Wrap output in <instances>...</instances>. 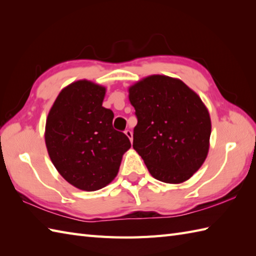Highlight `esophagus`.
Returning <instances> with one entry per match:
<instances>
[{
	"label": "esophagus",
	"instance_id": "1",
	"mask_svg": "<svg viewBox=\"0 0 256 256\" xmlns=\"http://www.w3.org/2000/svg\"><path fill=\"white\" fill-rule=\"evenodd\" d=\"M124 133H125V135H126V136L130 138V140H131V142H132V140H133V134H132V132L130 131V130H126V131H125Z\"/></svg>",
	"mask_w": 256,
	"mask_h": 256
}]
</instances>
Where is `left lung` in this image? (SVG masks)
I'll use <instances>...</instances> for the list:
<instances>
[{"label":"left lung","mask_w":256,"mask_h":256,"mask_svg":"<svg viewBox=\"0 0 256 256\" xmlns=\"http://www.w3.org/2000/svg\"><path fill=\"white\" fill-rule=\"evenodd\" d=\"M135 108L133 148L150 175L167 184L186 182L209 150L211 120L199 96L182 80L154 74L130 86Z\"/></svg>","instance_id":"left-lung-1"}]
</instances>
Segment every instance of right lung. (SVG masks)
Masks as SVG:
<instances>
[{"mask_svg":"<svg viewBox=\"0 0 256 256\" xmlns=\"http://www.w3.org/2000/svg\"><path fill=\"white\" fill-rule=\"evenodd\" d=\"M106 88L88 80L69 84L48 113L46 148L58 172L76 188L94 192L118 175L131 142L113 128L110 108L102 106Z\"/></svg>","mask_w":256,"mask_h":256,"instance_id":"1","label":"right lung"}]
</instances>
